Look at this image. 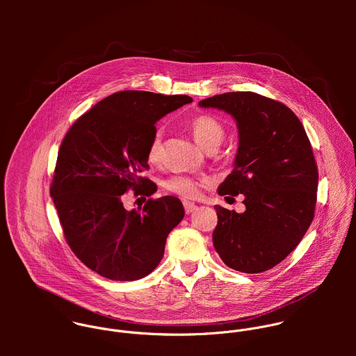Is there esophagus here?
<instances>
[{
	"mask_svg": "<svg viewBox=\"0 0 356 356\" xmlns=\"http://www.w3.org/2000/svg\"><path fill=\"white\" fill-rule=\"evenodd\" d=\"M184 208H185V212L186 213H192L197 209V205L192 202H184Z\"/></svg>",
	"mask_w": 356,
	"mask_h": 356,
	"instance_id": "1",
	"label": "esophagus"
}]
</instances>
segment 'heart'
<instances>
[{
	"instance_id": "1",
	"label": "heart",
	"mask_w": 356,
	"mask_h": 356,
	"mask_svg": "<svg viewBox=\"0 0 356 356\" xmlns=\"http://www.w3.org/2000/svg\"><path fill=\"white\" fill-rule=\"evenodd\" d=\"M191 133L196 143L203 148L204 151H216L220 144L223 143L225 138V130L220 126L218 120H215L212 116L208 115H200L195 118L191 124ZM148 160L157 164L161 161L163 157V141H161V133L156 131L153 134L152 140L148 145ZM208 185V179L205 178H195V177H188V175H177L170 178L164 186L167 191L182 196L185 199H197L203 188Z\"/></svg>"
}]
</instances>
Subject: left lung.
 Masks as SVG:
<instances>
[{
    "mask_svg": "<svg viewBox=\"0 0 356 356\" xmlns=\"http://www.w3.org/2000/svg\"><path fill=\"white\" fill-rule=\"evenodd\" d=\"M199 105L229 113L238 130L234 168L218 193L244 195L245 211L215 205V251L233 270H270L299 245L314 219L318 170L305 127L286 105L252 92L216 95Z\"/></svg>",
    "mask_w": 356,
    "mask_h": 356,
    "instance_id": "obj_1",
    "label": "left lung"
}]
</instances>
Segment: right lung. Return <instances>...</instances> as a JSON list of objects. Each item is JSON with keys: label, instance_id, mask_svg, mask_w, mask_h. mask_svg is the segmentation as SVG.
<instances>
[{"label": "right lung", "instance_id": "1", "mask_svg": "<svg viewBox=\"0 0 356 356\" xmlns=\"http://www.w3.org/2000/svg\"><path fill=\"white\" fill-rule=\"evenodd\" d=\"M188 96L124 90L97 102L65 134L51 197L65 240L78 259L112 281L147 277L160 263L168 233L184 219L179 199L164 196L126 209L123 195L151 196L141 174L156 122L192 102Z\"/></svg>", "mask_w": 356, "mask_h": 356}]
</instances>
